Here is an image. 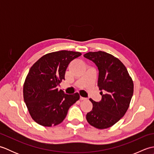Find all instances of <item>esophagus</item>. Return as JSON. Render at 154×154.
Masks as SVG:
<instances>
[{
	"label": "esophagus",
	"mask_w": 154,
	"mask_h": 154,
	"mask_svg": "<svg viewBox=\"0 0 154 154\" xmlns=\"http://www.w3.org/2000/svg\"><path fill=\"white\" fill-rule=\"evenodd\" d=\"M87 99V98H84V97H80V100H86Z\"/></svg>",
	"instance_id": "obj_1"
}]
</instances>
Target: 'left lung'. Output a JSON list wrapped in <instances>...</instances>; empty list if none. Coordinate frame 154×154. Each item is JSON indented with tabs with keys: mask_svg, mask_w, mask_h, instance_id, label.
Wrapping results in <instances>:
<instances>
[{
	"mask_svg": "<svg viewBox=\"0 0 154 154\" xmlns=\"http://www.w3.org/2000/svg\"><path fill=\"white\" fill-rule=\"evenodd\" d=\"M83 56L93 61L99 69L98 86L102 99L93 103L86 115L87 122L98 129L113 126L124 116L134 93V83L127 69L119 59L104 51L88 52Z\"/></svg>",
	"mask_w": 154,
	"mask_h": 154,
	"instance_id": "obj_1",
	"label": "left lung"
}]
</instances>
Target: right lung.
<instances>
[{"label": "right lung", "instance_id": "right-lung-1", "mask_svg": "<svg viewBox=\"0 0 154 154\" xmlns=\"http://www.w3.org/2000/svg\"><path fill=\"white\" fill-rule=\"evenodd\" d=\"M81 55L80 52L61 50L47 54L35 62L26 78L23 96L31 117L43 126H56L63 122L69 107L79 99V94H65L57 86L65 80L69 63Z\"/></svg>", "mask_w": 154, "mask_h": 154}]
</instances>
